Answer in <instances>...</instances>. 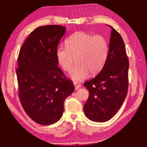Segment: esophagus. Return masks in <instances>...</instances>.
<instances>
[{"label": "esophagus", "mask_w": 147, "mask_h": 147, "mask_svg": "<svg viewBox=\"0 0 147 147\" xmlns=\"http://www.w3.org/2000/svg\"><path fill=\"white\" fill-rule=\"evenodd\" d=\"M74 84L75 85V90H78V89H79L81 87V84L78 83V82H74Z\"/></svg>", "instance_id": "34e87169"}]
</instances>
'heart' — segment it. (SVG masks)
I'll return each instance as SVG.
<instances>
[{"mask_svg": "<svg viewBox=\"0 0 147 147\" xmlns=\"http://www.w3.org/2000/svg\"><path fill=\"white\" fill-rule=\"evenodd\" d=\"M65 45L57 48L56 58L62 69L69 71L76 57L77 65L70 73L74 81L84 80L89 73H99L107 59L109 43L102 35L77 31L66 39Z\"/></svg>", "mask_w": 147, "mask_h": 147, "instance_id": "heart-1", "label": "heart"}]
</instances>
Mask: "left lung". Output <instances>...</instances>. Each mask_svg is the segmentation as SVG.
<instances>
[{"label":"left lung","mask_w":147,"mask_h":147,"mask_svg":"<svg viewBox=\"0 0 147 147\" xmlns=\"http://www.w3.org/2000/svg\"><path fill=\"white\" fill-rule=\"evenodd\" d=\"M109 55L96 77L84 83L89 97L84 105L86 117L91 121L105 122L117 113L128 89L129 60L123 40L112 26Z\"/></svg>","instance_id":"obj_1"}]
</instances>
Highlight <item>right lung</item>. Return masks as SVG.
I'll use <instances>...</instances> for the list:
<instances>
[{"label": "right lung", "instance_id": "right-lung-1", "mask_svg": "<svg viewBox=\"0 0 147 147\" xmlns=\"http://www.w3.org/2000/svg\"><path fill=\"white\" fill-rule=\"evenodd\" d=\"M65 26L47 25L31 32L21 47L16 70L18 96L33 121L50 125L61 119L64 102L75 90L58 67L56 50Z\"/></svg>", "mask_w": 147, "mask_h": 147}]
</instances>
